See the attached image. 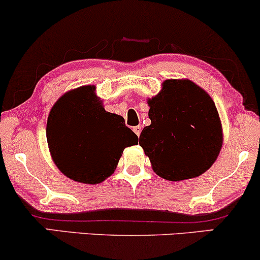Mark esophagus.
Listing matches in <instances>:
<instances>
[{
	"label": "esophagus",
	"mask_w": 260,
	"mask_h": 260,
	"mask_svg": "<svg viewBox=\"0 0 260 260\" xmlns=\"http://www.w3.org/2000/svg\"><path fill=\"white\" fill-rule=\"evenodd\" d=\"M133 132L137 134V136H140V132H142V127L140 126H136V127H133Z\"/></svg>",
	"instance_id": "esophagus-1"
}]
</instances>
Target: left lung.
Segmentation results:
<instances>
[{
    "label": "left lung",
    "instance_id": "left-lung-1",
    "mask_svg": "<svg viewBox=\"0 0 260 260\" xmlns=\"http://www.w3.org/2000/svg\"><path fill=\"white\" fill-rule=\"evenodd\" d=\"M148 105L151 123L139 144L155 174L182 181L210 169L221 149L222 128L208 92L188 79H168Z\"/></svg>",
    "mask_w": 260,
    "mask_h": 260
}]
</instances>
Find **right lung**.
<instances>
[{"label":"right lung","instance_id":"right-lung-1","mask_svg":"<svg viewBox=\"0 0 260 260\" xmlns=\"http://www.w3.org/2000/svg\"><path fill=\"white\" fill-rule=\"evenodd\" d=\"M92 85L66 92L47 118L46 137L56 166L71 180L95 184L113 174L124 148L138 137L120 115L105 111Z\"/></svg>","mask_w":260,"mask_h":260}]
</instances>
